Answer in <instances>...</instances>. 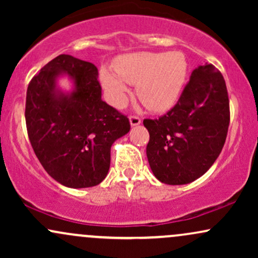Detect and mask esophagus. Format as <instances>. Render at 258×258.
<instances>
[{
    "label": "esophagus",
    "instance_id": "1",
    "mask_svg": "<svg viewBox=\"0 0 258 258\" xmlns=\"http://www.w3.org/2000/svg\"><path fill=\"white\" fill-rule=\"evenodd\" d=\"M130 122H131V126H137L142 122V119L137 116V115H131V116H130Z\"/></svg>",
    "mask_w": 258,
    "mask_h": 258
}]
</instances>
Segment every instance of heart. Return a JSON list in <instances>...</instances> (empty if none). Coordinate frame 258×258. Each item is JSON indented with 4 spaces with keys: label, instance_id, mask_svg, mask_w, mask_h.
Returning <instances> with one entry per match:
<instances>
[{
    "label": "heart",
    "instance_id": "1",
    "mask_svg": "<svg viewBox=\"0 0 258 258\" xmlns=\"http://www.w3.org/2000/svg\"><path fill=\"white\" fill-rule=\"evenodd\" d=\"M112 70L103 69L100 81L106 96L115 106H122L136 85L141 102L153 111H165L176 104L189 73L184 53L139 52L120 57Z\"/></svg>",
    "mask_w": 258,
    "mask_h": 258
}]
</instances>
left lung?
<instances>
[{
    "instance_id": "left-lung-1",
    "label": "left lung",
    "mask_w": 258,
    "mask_h": 258,
    "mask_svg": "<svg viewBox=\"0 0 258 258\" xmlns=\"http://www.w3.org/2000/svg\"><path fill=\"white\" fill-rule=\"evenodd\" d=\"M230 111L226 81L212 64L191 73L178 102L159 119H144L147 156L165 184L190 183L214 165L226 142Z\"/></svg>"
}]
</instances>
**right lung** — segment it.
<instances>
[{"label":"right lung","mask_w":258,"mask_h":258,"mask_svg":"<svg viewBox=\"0 0 258 258\" xmlns=\"http://www.w3.org/2000/svg\"><path fill=\"white\" fill-rule=\"evenodd\" d=\"M61 72L76 90L55 88ZM25 121L38 161L47 173L69 188L99 184L110 167V148L131 128L126 115L102 100L98 69L90 61L60 54L29 82Z\"/></svg>","instance_id":"obj_1"}]
</instances>
